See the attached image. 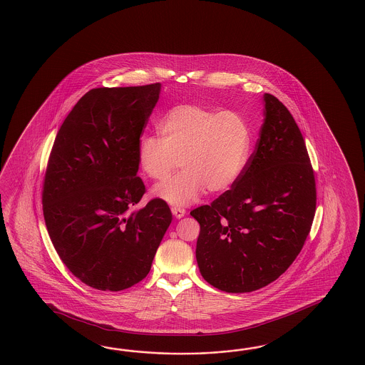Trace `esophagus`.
<instances>
[{
	"label": "esophagus",
	"instance_id": "1",
	"mask_svg": "<svg viewBox=\"0 0 365 365\" xmlns=\"http://www.w3.org/2000/svg\"><path fill=\"white\" fill-rule=\"evenodd\" d=\"M171 212H173V215L174 217H178V219H180V217H185V214H186V210L182 207H171Z\"/></svg>",
	"mask_w": 365,
	"mask_h": 365
}]
</instances>
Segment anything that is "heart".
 I'll list each match as a JSON object with an SVG mask.
<instances>
[{
  "label": "heart",
  "mask_w": 365,
  "mask_h": 365,
  "mask_svg": "<svg viewBox=\"0 0 365 365\" xmlns=\"http://www.w3.org/2000/svg\"><path fill=\"white\" fill-rule=\"evenodd\" d=\"M160 137L139 139L140 170L154 180L178 175L154 188V195L171 205H188L207 190L225 192L242 175L251 148V128L235 111L199 105H179L159 120Z\"/></svg>",
  "instance_id": "1"
}]
</instances>
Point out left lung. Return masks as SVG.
Segmentation results:
<instances>
[{
	"label": "left lung",
	"mask_w": 365,
	"mask_h": 365,
	"mask_svg": "<svg viewBox=\"0 0 365 365\" xmlns=\"http://www.w3.org/2000/svg\"><path fill=\"white\" fill-rule=\"evenodd\" d=\"M255 151L234 186L190 214L200 225L197 262L220 291L252 292L272 283L304 246L316 210L314 168L288 108L264 94Z\"/></svg>",
	"instance_id": "1"
}]
</instances>
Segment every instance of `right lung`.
Returning <instances> with one entry per match:
<instances>
[{
	"mask_svg": "<svg viewBox=\"0 0 365 365\" xmlns=\"http://www.w3.org/2000/svg\"><path fill=\"white\" fill-rule=\"evenodd\" d=\"M160 83L88 91L59 128L43 179L42 208L51 243L70 272L99 291L145 279L171 223L138 173V145Z\"/></svg>",
	"mask_w": 365,
	"mask_h": 365,
	"instance_id": "add662e5",
	"label": "right lung"
}]
</instances>
